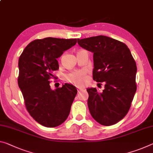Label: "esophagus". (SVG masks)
<instances>
[{
	"instance_id": "esophagus-1",
	"label": "esophagus",
	"mask_w": 153,
	"mask_h": 153,
	"mask_svg": "<svg viewBox=\"0 0 153 153\" xmlns=\"http://www.w3.org/2000/svg\"><path fill=\"white\" fill-rule=\"evenodd\" d=\"M82 90H84L83 88H80V87H77V92H80L81 91H82Z\"/></svg>"
}]
</instances>
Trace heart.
Wrapping results in <instances>:
<instances>
[{"instance_id":"heart-1","label":"heart","mask_w":153,"mask_h":153,"mask_svg":"<svg viewBox=\"0 0 153 153\" xmlns=\"http://www.w3.org/2000/svg\"><path fill=\"white\" fill-rule=\"evenodd\" d=\"M68 82H71V83L79 85L82 84L85 80V76H84V72L82 71H77L71 72L65 76Z\"/></svg>"}]
</instances>
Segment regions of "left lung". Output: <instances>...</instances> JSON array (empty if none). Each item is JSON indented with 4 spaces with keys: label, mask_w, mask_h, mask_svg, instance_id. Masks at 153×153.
<instances>
[{
    "label": "left lung",
    "mask_w": 153,
    "mask_h": 153,
    "mask_svg": "<svg viewBox=\"0 0 153 153\" xmlns=\"http://www.w3.org/2000/svg\"><path fill=\"white\" fill-rule=\"evenodd\" d=\"M77 43L93 53V79L105 84L101 93L86 89L90 113L99 124L114 125L127 114L136 91V63L125 43L107 36L77 39Z\"/></svg>",
    "instance_id": "1"
}]
</instances>
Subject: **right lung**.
I'll list each match as a JSON object with an SVG mask.
<instances>
[{
	"instance_id": "1",
	"label": "right lung",
	"mask_w": 153,
	"mask_h": 153,
	"mask_svg": "<svg viewBox=\"0 0 153 153\" xmlns=\"http://www.w3.org/2000/svg\"><path fill=\"white\" fill-rule=\"evenodd\" d=\"M77 39L47 37L36 39L26 46L18 61V86L26 109L38 123L55 127L69 114L77 89L65 83L52 90L49 79L59 69L58 58L76 44Z\"/></svg>"
}]
</instances>
